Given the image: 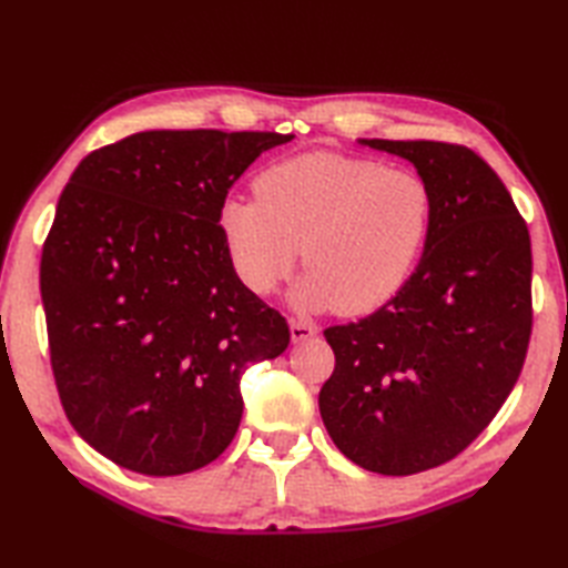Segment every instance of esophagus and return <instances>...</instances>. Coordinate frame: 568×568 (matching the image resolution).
Returning <instances> with one entry per match:
<instances>
[{"instance_id":"34e87169","label":"esophagus","mask_w":568,"mask_h":568,"mask_svg":"<svg viewBox=\"0 0 568 568\" xmlns=\"http://www.w3.org/2000/svg\"><path fill=\"white\" fill-rule=\"evenodd\" d=\"M315 334H317V324L303 322V320H293L291 322L293 342H305V339H310V336H315Z\"/></svg>"}]
</instances>
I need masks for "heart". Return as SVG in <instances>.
Listing matches in <instances>:
<instances>
[{"mask_svg": "<svg viewBox=\"0 0 568 568\" xmlns=\"http://www.w3.org/2000/svg\"><path fill=\"white\" fill-rule=\"evenodd\" d=\"M256 200L229 197L220 232L239 281L268 295L300 258L307 273L293 293L303 310L366 315L407 283L425 246L434 197L407 168L332 151L275 163L253 183Z\"/></svg>", "mask_w": 568, "mask_h": 568, "instance_id": "obj_1", "label": "heart"}]
</instances>
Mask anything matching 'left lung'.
Here are the masks:
<instances>
[{
	"label": "left lung",
	"instance_id": "obj_1",
	"mask_svg": "<svg viewBox=\"0 0 568 568\" xmlns=\"http://www.w3.org/2000/svg\"><path fill=\"white\" fill-rule=\"evenodd\" d=\"M407 159L434 207L409 281L373 315L324 329L332 442L361 468L409 476L452 462L508 400L532 334V244L508 187L466 146L364 139Z\"/></svg>",
	"mask_w": 568,
	"mask_h": 568
}]
</instances>
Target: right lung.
Masks as SVG:
<instances>
[{"label": "right lung", "instance_id": "obj_1", "mask_svg": "<svg viewBox=\"0 0 568 568\" xmlns=\"http://www.w3.org/2000/svg\"><path fill=\"white\" fill-rule=\"evenodd\" d=\"M275 131H141L84 155L41 253L51 368L70 425L116 466L180 476L239 429L248 364L291 329L239 281L220 207Z\"/></svg>", "mask_w": 568, "mask_h": 568}]
</instances>
